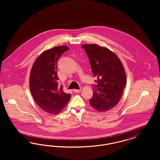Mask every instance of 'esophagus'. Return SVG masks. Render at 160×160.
I'll list each match as a JSON object with an SVG mask.
<instances>
[{
	"mask_svg": "<svg viewBox=\"0 0 160 160\" xmlns=\"http://www.w3.org/2000/svg\"><path fill=\"white\" fill-rule=\"evenodd\" d=\"M80 91H81V89H73V92H75V93H78V92Z\"/></svg>",
	"mask_w": 160,
	"mask_h": 160,
	"instance_id": "1",
	"label": "esophagus"
}]
</instances>
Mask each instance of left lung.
Segmentation results:
<instances>
[{"mask_svg":"<svg viewBox=\"0 0 160 160\" xmlns=\"http://www.w3.org/2000/svg\"><path fill=\"white\" fill-rule=\"evenodd\" d=\"M93 76L97 78L93 88L91 106L98 112L109 110L117 105L122 97L126 74L122 62L115 54L97 44H84Z\"/></svg>","mask_w":160,"mask_h":160,"instance_id":"1","label":"left lung"}]
</instances>
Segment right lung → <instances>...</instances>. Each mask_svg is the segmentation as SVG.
<instances>
[{"label": "right lung", "instance_id": "right-lung-1", "mask_svg": "<svg viewBox=\"0 0 160 160\" xmlns=\"http://www.w3.org/2000/svg\"><path fill=\"white\" fill-rule=\"evenodd\" d=\"M69 48L65 46L54 47L44 51L35 61L32 68L29 85L32 95L42 110L58 114L68 102L71 94L65 93L58 84L57 62Z\"/></svg>", "mask_w": 160, "mask_h": 160}]
</instances>
